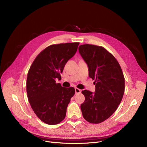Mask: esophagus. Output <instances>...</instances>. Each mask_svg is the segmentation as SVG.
Segmentation results:
<instances>
[{"label": "esophagus", "mask_w": 147, "mask_h": 147, "mask_svg": "<svg viewBox=\"0 0 147 147\" xmlns=\"http://www.w3.org/2000/svg\"><path fill=\"white\" fill-rule=\"evenodd\" d=\"M81 91H82V90H81L80 89H78V88H75V92H76V94L81 93Z\"/></svg>", "instance_id": "esophagus-1"}]
</instances>
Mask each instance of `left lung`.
Segmentation results:
<instances>
[{
    "mask_svg": "<svg viewBox=\"0 0 147 147\" xmlns=\"http://www.w3.org/2000/svg\"><path fill=\"white\" fill-rule=\"evenodd\" d=\"M80 55L88 67L89 76L95 80L94 93L84 90L85 97L80 108L84 119L98 124L117 110L125 92V78L118 61L102 46H79Z\"/></svg>",
    "mask_w": 147,
    "mask_h": 147,
    "instance_id": "1",
    "label": "left lung"
}]
</instances>
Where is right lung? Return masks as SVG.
I'll list each match as a JSON object with an SVG mask.
<instances>
[{
  "label": "right lung",
  "instance_id": "obj_1",
  "mask_svg": "<svg viewBox=\"0 0 147 147\" xmlns=\"http://www.w3.org/2000/svg\"><path fill=\"white\" fill-rule=\"evenodd\" d=\"M79 43L49 46L35 58L27 78L29 103L37 116L48 125L58 124L66 115L67 108L75 94L73 87L64 88L55 79H61L67 62L77 52Z\"/></svg>",
  "mask_w": 147,
  "mask_h": 147
}]
</instances>
